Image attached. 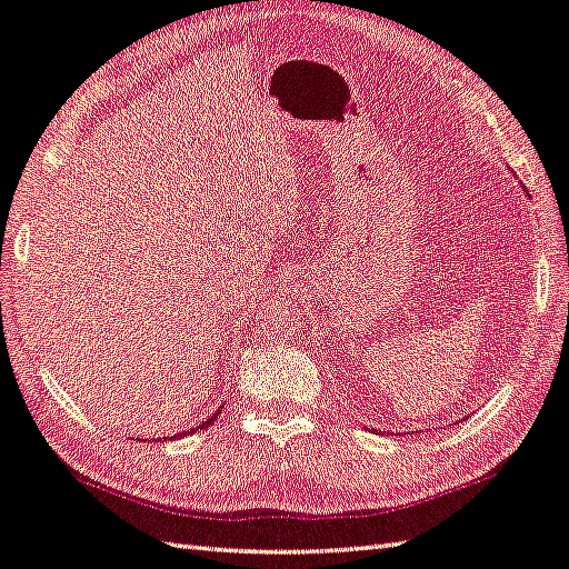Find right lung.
<instances>
[{
	"instance_id": "1",
	"label": "right lung",
	"mask_w": 569,
	"mask_h": 569,
	"mask_svg": "<svg viewBox=\"0 0 569 569\" xmlns=\"http://www.w3.org/2000/svg\"><path fill=\"white\" fill-rule=\"evenodd\" d=\"M221 408H223V406H221ZM221 408H219V410H216V412H213V416H209V418H206V420H201V422H199V426H196V428H191V432H196V430H203V428H209L213 420H219V416H221ZM157 440H159V438H157ZM171 440H177V436H171Z\"/></svg>"
}]
</instances>
